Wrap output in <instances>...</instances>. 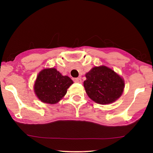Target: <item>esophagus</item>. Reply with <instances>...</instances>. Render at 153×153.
<instances>
[{
	"label": "esophagus",
	"instance_id": "esophagus-1",
	"mask_svg": "<svg viewBox=\"0 0 153 153\" xmlns=\"http://www.w3.org/2000/svg\"><path fill=\"white\" fill-rule=\"evenodd\" d=\"M74 81L75 82H78V83H81L82 80H81V78H77L74 79Z\"/></svg>",
	"mask_w": 153,
	"mask_h": 153
}]
</instances>
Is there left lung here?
<instances>
[{"mask_svg":"<svg viewBox=\"0 0 153 153\" xmlns=\"http://www.w3.org/2000/svg\"><path fill=\"white\" fill-rule=\"evenodd\" d=\"M83 85L88 97L99 104H108L122 96L124 81L120 75L108 67H94L85 74Z\"/></svg>","mask_w":153,"mask_h":153,"instance_id":"obj_1","label":"left lung"}]
</instances>
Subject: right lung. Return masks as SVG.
Here are the masks:
<instances>
[{
  "mask_svg": "<svg viewBox=\"0 0 153 153\" xmlns=\"http://www.w3.org/2000/svg\"><path fill=\"white\" fill-rule=\"evenodd\" d=\"M73 83L69 77L62 75L55 68H46L38 74L34 90L42 102L54 104L64 97Z\"/></svg>",
  "mask_w": 153,
  "mask_h": 153,
  "instance_id": "right-lung-1",
  "label": "right lung"
}]
</instances>
